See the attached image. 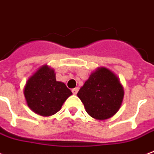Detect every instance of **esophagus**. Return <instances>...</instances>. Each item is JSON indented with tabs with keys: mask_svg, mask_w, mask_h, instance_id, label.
<instances>
[{
	"mask_svg": "<svg viewBox=\"0 0 154 154\" xmlns=\"http://www.w3.org/2000/svg\"><path fill=\"white\" fill-rule=\"evenodd\" d=\"M78 90H79L78 87H76V88H74V89H72V94H77V92H78Z\"/></svg>",
	"mask_w": 154,
	"mask_h": 154,
	"instance_id": "1",
	"label": "esophagus"
}]
</instances>
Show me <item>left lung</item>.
<instances>
[{
    "label": "left lung",
    "mask_w": 154,
    "mask_h": 154,
    "mask_svg": "<svg viewBox=\"0 0 154 154\" xmlns=\"http://www.w3.org/2000/svg\"><path fill=\"white\" fill-rule=\"evenodd\" d=\"M124 91L119 78L106 68H98L90 74L77 93L85 111L96 119H106L121 106Z\"/></svg>",
    "instance_id": "1"
}]
</instances>
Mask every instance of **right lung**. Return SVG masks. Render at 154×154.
I'll return each instance as SVG.
<instances>
[{"instance_id":"add662e5","label":"right lung","mask_w":154,"mask_h":154,"mask_svg":"<svg viewBox=\"0 0 154 154\" xmlns=\"http://www.w3.org/2000/svg\"><path fill=\"white\" fill-rule=\"evenodd\" d=\"M24 95L28 106L35 113L50 116L60 110L72 92L64 83L56 81L53 69L43 65L27 80Z\"/></svg>"}]
</instances>
